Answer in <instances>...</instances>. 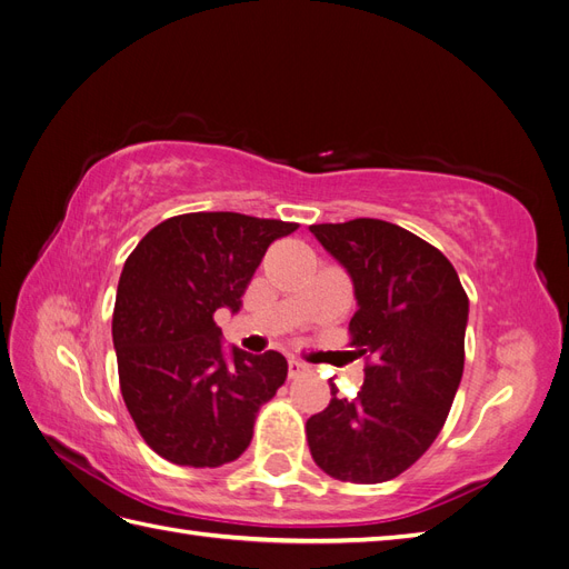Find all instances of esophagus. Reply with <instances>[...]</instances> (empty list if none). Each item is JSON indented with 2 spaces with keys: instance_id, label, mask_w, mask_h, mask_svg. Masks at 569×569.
<instances>
[{
  "instance_id": "1",
  "label": "esophagus",
  "mask_w": 569,
  "mask_h": 569,
  "mask_svg": "<svg viewBox=\"0 0 569 569\" xmlns=\"http://www.w3.org/2000/svg\"><path fill=\"white\" fill-rule=\"evenodd\" d=\"M301 372H308V366L297 358H289V377H299Z\"/></svg>"
}]
</instances>
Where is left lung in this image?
<instances>
[{
    "label": "left lung",
    "instance_id": "obj_1",
    "mask_svg": "<svg viewBox=\"0 0 569 569\" xmlns=\"http://www.w3.org/2000/svg\"><path fill=\"white\" fill-rule=\"evenodd\" d=\"M347 268L358 311L351 347L366 356L356 399L308 418L318 468L339 481L380 485L416 462L449 418L462 377L468 295L437 247L393 222L356 218L311 226Z\"/></svg>",
    "mask_w": 569,
    "mask_h": 569
}]
</instances>
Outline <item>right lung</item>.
I'll use <instances>...</instances> for the list:
<instances>
[{
    "label": "right lung",
    "mask_w": 569,
    "mask_h": 569,
    "mask_svg": "<svg viewBox=\"0 0 569 569\" xmlns=\"http://www.w3.org/2000/svg\"><path fill=\"white\" fill-rule=\"evenodd\" d=\"M299 226L230 211L159 222L128 256L113 306L120 393L142 439L187 468L247 451L258 408L287 380L278 351H222L213 313L242 306L268 247Z\"/></svg>",
    "instance_id": "obj_1"
}]
</instances>
